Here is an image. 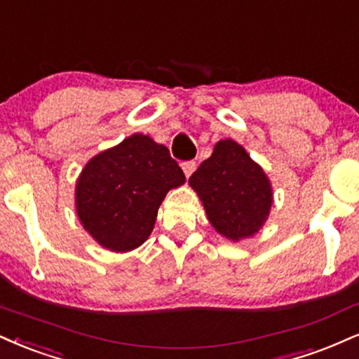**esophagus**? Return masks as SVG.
<instances>
[{
	"mask_svg": "<svg viewBox=\"0 0 359 359\" xmlns=\"http://www.w3.org/2000/svg\"><path fill=\"white\" fill-rule=\"evenodd\" d=\"M196 162L194 161H187V162H182V170L185 177H191L194 174V170H196Z\"/></svg>",
	"mask_w": 359,
	"mask_h": 359,
	"instance_id": "obj_1",
	"label": "esophagus"
}]
</instances>
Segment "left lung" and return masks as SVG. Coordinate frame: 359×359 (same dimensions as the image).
<instances>
[{
  "label": "left lung",
  "mask_w": 359,
  "mask_h": 359,
  "mask_svg": "<svg viewBox=\"0 0 359 359\" xmlns=\"http://www.w3.org/2000/svg\"><path fill=\"white\" fill-rule=\"evenodd\" d=\"M189 185L201 198L212 227L234 243L261 231L273 207L269 177L232 138L215 144Z\"/></svg>",
  "instance_id": "1"
}]
</instances>
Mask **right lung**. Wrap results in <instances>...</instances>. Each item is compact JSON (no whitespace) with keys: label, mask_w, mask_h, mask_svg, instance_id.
Returning a JSON list of instances; mask_svg holds the SVG:
<instances>
[{"label":"right lung","mask_w":359,"mask_h":359,"mask_svg":"<svg viewBox=\"0 0 359 359\" xmlns=\"http://www.w3.org/2000/svg\"><path fill=\"white\" fill-rule=\"evenodd\" d=\"M184 182L165 145L133 133L86 162L75 185L76 215L102 248L130 252L149 239L167 192Z\"/></svg>","instance_id":"right-lung-1"}]
</instances>
